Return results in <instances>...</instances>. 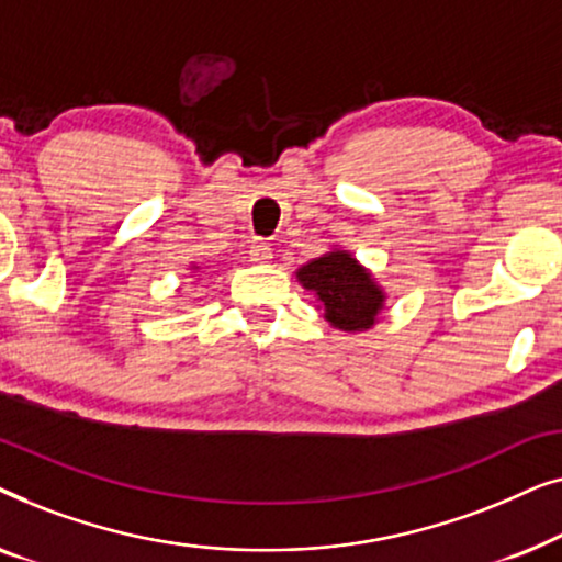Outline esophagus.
<instances>
[{"instance_id": "1", "label": "esophagus", "mask_w": 562, "mask_h": 562, "mask_svg": "<svg viewBox=\"0 0 562 562\" xmlns=\"http://www.w3.org/2000/svg\"><path fill=\"white\" fill-rule=\"evenodd\" d=\"M273 258V248L263 240H256L250 245V260H256V263H271Z\"/></svg>"}]
</instances>
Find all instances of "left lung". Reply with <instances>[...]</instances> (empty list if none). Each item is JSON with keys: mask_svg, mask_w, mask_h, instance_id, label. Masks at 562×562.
<instances>
[{"mask_svg": "<svg viewBox=\"0 0 562 562\" xmlns=\"http://www.w3.org/2000/svg\"><path fill=\"white\" fill-rule=\"evenodd\" d=\"M296 281L317 299V310L335 329L366 333L386 306V291L350 250L333 248L296 271Z\"/></svg>", "mask_w": 562, "mask_h": 562, "instance_id": "left-lung-1", "label": "left lung"}]
</instances>
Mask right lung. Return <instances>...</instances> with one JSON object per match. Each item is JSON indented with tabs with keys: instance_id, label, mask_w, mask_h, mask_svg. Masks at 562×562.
<instances>
[{
	"instance_id": "1",
	"label": "right lung",
	"mask_w": 562,
	"mask_h": 562,
	"mask_svg": "<svg viewBox=\"0 0 562 562\" xmlns=\"http://www.w3.org/2000/svg\"><path fill=\"white\" fill-rule=\"evenodd\" d=\"M189 271H191V276H199V273H202V266L191 263V266H189Z\"/></svg>"
}]
</instances>
